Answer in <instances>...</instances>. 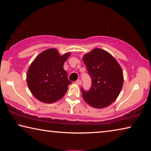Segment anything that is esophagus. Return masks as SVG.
Listing matches in <instances>:
<instances>
[{"mask_svg":"<svg viewBox=\"0 0 151 151\" xmlns=\"http://www.w3.org/2000/svg\"><path fill=\"white\" fill-rule=\"evenodd\" d=\"M81 83H82V82H81L80 79H78V80L76 81V85H81Z\"/></svg>","mask_w":151,"mask_h":151,"instance_id":"1","label":"esophagus"}]
</instances>
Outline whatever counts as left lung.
Masks as SVG:
<instances>
[{"label": "left lung", "instance_id": "8db88e82", "mask_svg": "<svg viewBox=\"0 0 151 151\" xmlns=\"http://www.w3.org/2000/svg\"><path fill=\"white\" fill-rule=\"evenodd\" d=\"M83 60L92 78L90 90L81 89L83 99L93 108L103 109L111 105L123 85L121 66L109 52L99 48L85 54Z\"/></svg>", "mask_w": 151, "mask_h": 151}]
</instances>
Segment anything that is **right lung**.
I'll list each match as a JSON object with an SVG mask.
<instances>
[{
	"label": "right lung",
	"mask_w": 151,
	"mask_h": 151,
	"mask_svg": "<svg viewBox=\"0 0 151 151\" xmlns=\"http://www.w3.org/2000/svg\"><path fill=\"white\" fill-rule=\"evenodd\" d=\"M70 55L69 52L60 55L53 48L44 50L35 58L27 71V82L36 99L45 103H53L64 96L71 84L63 68Z\"/></svg>",
	"instance_id": "add662e5"
}]
</instances>
